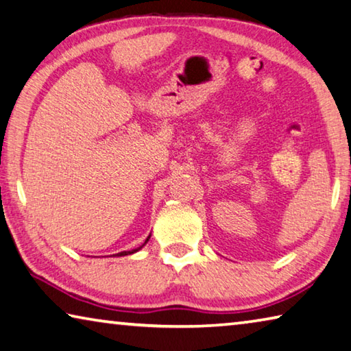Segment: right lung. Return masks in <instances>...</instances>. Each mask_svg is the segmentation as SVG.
I'll list each match as a JSON object with an SVG mask.
<instances>
[{
    "label": "right lung",
    "mask_w": 351,
    "mask_h": 351,
    "mask_svg": "<svg viewBox=\"0 0 351 351\" xmlns=\"http://www.w3.org/2000/svg\"><path fill=\"white\" fill-rule=\"evenodd\" d=\"M151 237V236H149ZM149 237H147L146 239V241H145V243L147 242V241H149ZM143 243V245H145ZM143 245H141V247H143ZM141 247H138V248H135V250H131V251H121V253H119V254H115V256H128V254H134V253H137V251L138 250H141Z\"/></svg>",
    "instance_id": "1"
}]
</instances>
